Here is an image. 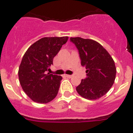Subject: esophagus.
Wrapping results in <instances>:
<instances>
[{
  "mask_svg": "<svg viewBox=\"0 0 133 133\" xmlns=\"http://www.w3.org/2000/svg\"><path fill=\"white\" fill-rule=\"evenodd\" d=\"M65 76L66 77H68V78H71V77H73V75H67V74H65Z\"/></svg>",
  "mask_w": 133,
  "mask_h": 133,
  "instance_id": "34e87169",
  "label": "esophagus"
}]
</instances>
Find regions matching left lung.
I'll return each instance as SVG.
<instances>
[{
  "mask_svg": "<svg viewBox=\"0 0 133 133\" xmlns=\"http://www.w3.org/2000/svg\"><path fill=\"white\" fill-rule=\"evenodd\" d=\"M78 50L81 64L86 68V77L76 87L77 93L89 100L105 95L114 83L116 68L113 58L101 44L95 40L70 38Z\"/></svg>",
  "mask_w": 133,
  "mask_h": 133,
  "instance_id": "obj_1",
  "label": "left lung"
}]
</instances>
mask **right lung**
I'll list each match as a JSON object with an SVG mask.
<instances>
[{
  "instance_id": "obj_1",
  "label": "right lung",
  "mask_w": 133,
  "mask_h": 133,
  "mask_svg": "<svg viewBox=\"0 0 133 133\" xmlns=\"http://www.w3.org/2000/svg\"><path fill=\"white\" fill-rule=\"evenodd\" d=\"M68 39V36L41 38L24 55L18 69L19 81L24 91L32 101L47 103L58 94L62 77L47 71Z\"/></svg>"
}]
</instances>
